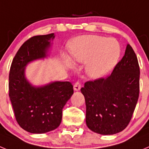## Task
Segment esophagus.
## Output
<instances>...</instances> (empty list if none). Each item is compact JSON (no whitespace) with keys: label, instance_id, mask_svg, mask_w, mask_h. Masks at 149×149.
<instances>
[{"label":"esophagus","instance_id":"1","mask_svg":"<svg viewBox=\"0 0 149 149\" xmlns=\"http://www.w3.org/2000/svg\"><path fill=\"white\" fill-rule=\"evenodd\" d=\"M81 85L79 82H76L75 84H74V91H79L81 89Z\"/></svg>","mask_w":149,"mask_h":149}]
</instances>
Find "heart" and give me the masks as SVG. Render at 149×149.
<instances>
[{
    "instance_id": "heart-1",
    "label": "heart",
    "mask_w": 149,
    "mask_h": 149,
    "mask_svg": "<svg viewBox=\"0 0 149 149\" xmlns=\"http://www.w3.org/2000/svg\"><path fill=\"white\" fill-rule=\"evenodd\" d=\"M69 48L75 63L85 65V72L89 77L100 79L113 70L120 59L122 48L119 42L113 38L97 35L81 36L71 41ZM68 66L73 63L64 58Z\"/></svg>"
}]
</instances>
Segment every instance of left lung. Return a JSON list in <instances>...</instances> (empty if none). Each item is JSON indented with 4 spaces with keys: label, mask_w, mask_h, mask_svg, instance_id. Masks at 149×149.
<instances>
[{
    "label": "left lung",
    "mask_w": 149,
    "mask_h": 149,
    "mask_svg": "<svg viewBox=\"0 0 149 149\" xmlns=\"http://www.w3.org/2000/svg\"><path fill=\"white\" fill-rule=\"evenodd\" d=\"M86 102V123L102 135L121 132L131 119L139 93V66L129 44L110 76L85 83L81 88Z\"/></svg>",
    "instance_id": "1"
}]
</instances>
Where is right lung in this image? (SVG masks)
Here are the masks:
<instances>
[{
	"instance_id": "right-lung-1",
	"label": "right lung",
	"mask_w": 149,
	"mask_h": 149,
	"mask_svg": "<svg viewBox=\"0 0 149 149\" xmlns=\"http://www.w3.org/2000/svg\"><path fill=\"white\" fill-rule=\"evenodd\" d=\"M54 33L36 36L24 43L13 58L9 75V96L15 119L31 134H45L58 127L63 107L74 93L68 81L34 86L26 77L29 63L50 56Z\"/></svg>"
}]
</instances>
